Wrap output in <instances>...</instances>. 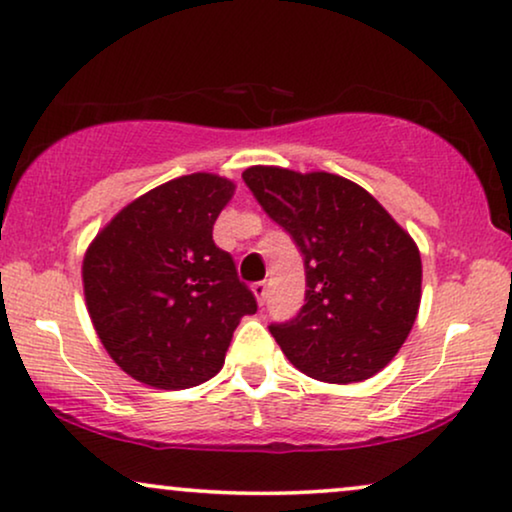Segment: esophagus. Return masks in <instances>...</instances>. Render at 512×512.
Instances as JSON below:
<instances>
[{
  "instance_id": "esophagus-1",
  "label": "esophagus",
  "mask_w": 512,
  "mask_h": 512,
  "mask_svg": "<svg viewBox=\"0 0 512 512\" xmlns=\"http://www.w3.org/2000/svg\"><path fill=\"white\" fill-rule=\"evenodd\" d=\"M252 295H255L257 304H260V306L267 304V295H269L267 283H255V285H252Z\"/></svg>"
}]
</instances>
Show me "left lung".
I'll return each mask as SVG.
<instances>
[{
    "label": "left lung",
    "mask_w": 512,
    "mask_h": 512,
    "mask_svg": "<svg viewBox=\"0 0 512 512\" xmlns=\"http://www.w3.org/2000/svg\"><path fill=\"white\" fill-rule=\"evenodd\" d=\"M243 180L304 257L302 311L269 327L285 358L327 384H353L384 370L419 313L414 238L342 175L250 166Z\"/></svg>",
    "instance_id": "obj_1"
}]
</instances>
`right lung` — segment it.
<instances>
[{"label":"right lung","instance_id":"right-lung-1","mask_svg":"<svg viewBox=\"0 0 512 512\" xmlns=\"http://www.w3.org/2000/svg\"><path fill=\"white\" fill-rule=\"evenodd\" d=\"M236 185L175 177L128 203L88 245L86 309L109 358L140 384L180 391L222 370L243 316L257 311L213 224Z\"/></svg>","mask_w":512,"mask_h":512}]
</instances>
